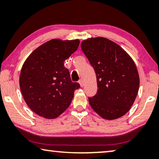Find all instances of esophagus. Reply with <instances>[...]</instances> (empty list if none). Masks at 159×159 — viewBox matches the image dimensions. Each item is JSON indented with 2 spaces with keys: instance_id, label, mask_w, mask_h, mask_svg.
<instances>
[{
  "instance_id": "1",
  "label": "esophagus",
  "mask_w": 159,
  "mask_h": 159,
  "mask_svg": "<svg viewBox=\"0 0 159 159\" xmlns=\"http://www.w3.org/2000/svg\"><path fill=\"white\" fill-rule=\"evenodd\" d=\"M79 84L80 85V87H83V85H84V81H83V79L79 80Z\"/></svg>"
}]
</instances>
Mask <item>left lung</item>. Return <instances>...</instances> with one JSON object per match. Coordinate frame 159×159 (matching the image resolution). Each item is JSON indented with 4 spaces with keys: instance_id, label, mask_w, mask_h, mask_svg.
<instances>
[{
    "instance_id": "8db88e82",
    "label": "left lung",
    "mask_w": 159,
    "mask_h": 159,
    "mask_svg": "<svg viewBox=\"0 0 159 159\" xmlns=\"http://www.w3.org/2000/svg\"><path fill=\"white\" fill-rule=\"evenodd\" d=\"M96 74L98 92L88 98L97 114L107 120L125 115L138 95L139 78L130 56L116 43L103 37L90 38L80 44Z\"/></svg>"
}]
</instances>
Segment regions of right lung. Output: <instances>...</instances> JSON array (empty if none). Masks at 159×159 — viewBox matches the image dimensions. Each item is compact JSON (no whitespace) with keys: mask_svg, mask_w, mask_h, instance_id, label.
Returning <instances> with one entry per match:
<instances>
[{"mask_svg":"<svg viewBox=\"0 0 159 159\" xmlns=\"http://www.w3.org/2000/svg\"><path fill=\"white\" fill-rule=\"evenodd\" d=\"M79 39H52L31 52L21 67L20 90L34 113L48 119L58 117L68 108L79 83L71 81L64 61L78 49Z\"/></svg>","mask_w":159,"mask_h":159,"instance_id":"add662e5","label":"right lung"}]
</instances>
